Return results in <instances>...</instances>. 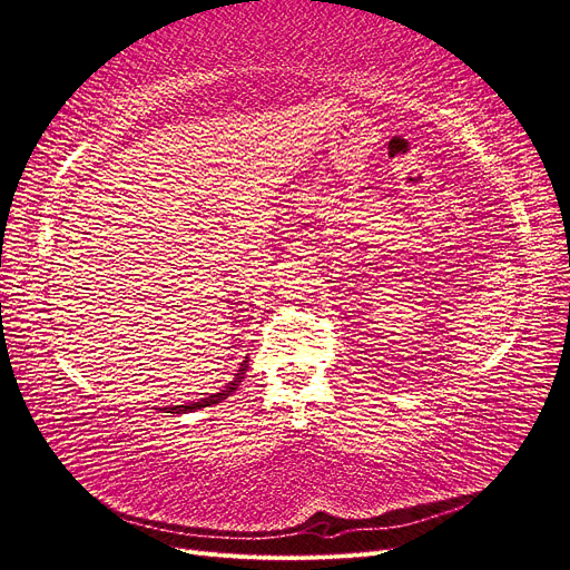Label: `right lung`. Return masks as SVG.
<instances>
[{"instance_id":"right-lung-1","label":"right lung","mask_w":570,"mask_h":570,"mask_svg":"<svg viewBox=\"0 0 570 570\" xmlns=\"http://www.w3.org/2000/svg\"><path fill=\"white\" fill-rule=\"evenodd\" d=\"M246 371H248V356H246V360L242 362V366H239V371L235 373V377H232V381H229V383H227V385H225L220 392L210 394V396H206V399H199V402H193V404H183V406H168V409H161V411H166V413H187V411H197V409L214 406V404L223 402V399H227L229 394H235V390H237V387H239V383L244 381Z\"/></svg>"}]
</instances>
